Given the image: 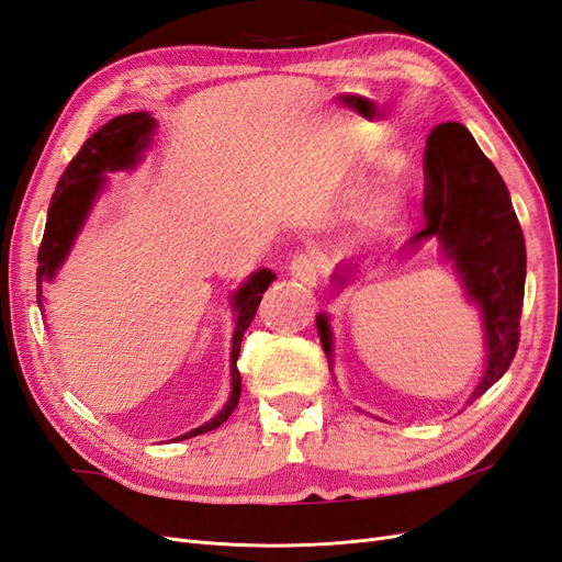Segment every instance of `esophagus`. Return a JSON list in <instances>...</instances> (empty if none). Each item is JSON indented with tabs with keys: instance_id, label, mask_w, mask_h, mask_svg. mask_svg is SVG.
I'll use <instances>...</instances> for the list:
<instances>
[{
	"instance_id": "1",
	"label": "esophagus",
	"mask_w": 562,
	"mask_h": 562,
	"mask_svg": "<svg viewBox=\"0 0 562 562\" xmlns=\"http://www.w3.org/2000/svg\"><path fill=\"white\" fill-rule=\"evenodd\" d=\"M291 274L310 288H316L321 281V262L314 252H300L291 262Z\"/></svg>"
}]
</instances>
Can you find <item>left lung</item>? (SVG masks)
Instances as JSON below:
<instances>
[{
  "label": "left lung",
  "mask_w": 562,
  "mask_h": 562,
  "mask_svg": "<svg viewBox=\"0 0 562 562\" xmlns=\"http://www.w3.org/2000/svg\"><path fill=\"white\" fill-rule=\"evenodd\" d=\"M424 229L401 252L436 241L440 258L452 265L467 297L479 307L485 330V372L467 405L481 398L512 366L518 349V323L525 297V239L506 184L462 124H440L424 151ZM359 265L339 262L335 293L356 277ZM323 351L333 363L328 314L316 316Z\"/></svg>",
  "instance_id": "8db88e82"
}]
</instances>
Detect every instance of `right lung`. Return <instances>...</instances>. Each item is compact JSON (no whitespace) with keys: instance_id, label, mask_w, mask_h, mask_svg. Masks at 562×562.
Instances as JSON below:
<instances>
[{"instance_id":"add662e5","label":"right lung","mask_w":562,"mask_h":562,"mask_svg":"<svg viewBox=\"0 0 562 562\" xmlns=\"http://www.w3.org/2000/svg\"><path fill=\"white\" fill-rule=\"evenodd\" d=\"M157 119L149 112H131L119 114L105 126H100L91 138L81 145L79 155L67 164L65 173L58 180V187L50 199L48 217L44 239L37 255V304L44 312V297L42 288L56 279L58 269L65 265L67 255H70L79 232L87 225V220L95 206L98 196L105 192L108 176L114 171H131L135 164L143 161V151L149 147L151 135H155ZM277 279L271 269H258L250 274L232 295V312H234V335H232V353H229V375H232V391L229 398L213 419H209L201 427L178 436L176 440L194 438L199 434H206L217 429L220 424L227 422L232 411L239 403L241 396V375L236 361H239L241 339L248 330L255 312L260 307L262 293L269 283Z\"/></svg>"}]
</instances>
